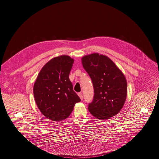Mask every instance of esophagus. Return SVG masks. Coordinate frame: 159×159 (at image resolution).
<instances>
[{
	"label": "esophagus",
	"mask_w": 159,
	"mask_h": 159,
	"mask_svg": "<svg viewBox=\"0 0 159 159\" xmlns=\"http://www.w3.org/2000/svg\"><path fill=\"white\" fill-rule=\"evenodd\" d=\"M78 96H79V98H80V99H81V100H82V99H83V95H82V94L81 93H79V94H78Z\"/></svg>",
	"instance_id": "1"
}]
</instances>
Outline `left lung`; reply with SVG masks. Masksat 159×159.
<instances>
[{"instance_id":"left-lung-1","label":"left lung","mask_w":159,"mask_h":159,"mask_svg":"<svg viewBox=\"0 0 159 159\" xmlns=\"http://www.w3.org/2000/svg\"><path fill=\"white\" fill-rule=\"evenodd\" d=\"M82 63L94 87V99L88 106L90 114L101 120L116 115L126 99L125 75L109 57L98 53L84 56Z\"/></svg>"}]
</instances>
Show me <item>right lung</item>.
Returning <instances> with one entry per match:
<instances>
[{
    "label": "right lung",
    "instance_id": "add662e5",
    "mask_svg": "<svg viewBox=\"0 0 159 159\" xmlns=\"http://www.w3.org/2000/svg\"><path fill=\"white\" fill-rule=\"evenodd\" d=\"M74 61L68 55L53 58L43 66L34 82L33 94L37 106L50 120L67 118L75 104L80 101L69 79Z\"/></svg>",
    "mask_w": 159,
    "mask_h": 159
}]
</instances>
